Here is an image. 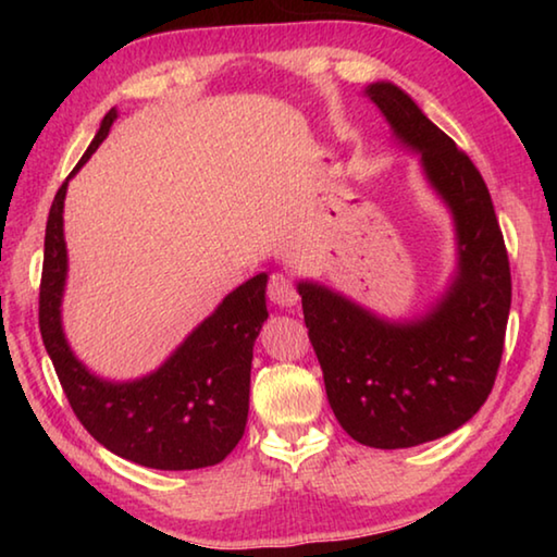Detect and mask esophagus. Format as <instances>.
<instances>
[{"instance_id":"esophagus-1","label":"esophagus","mask_w":557,"mask_h":557,"mask_svg":"<svg viewBox=\"0 0 557 557\" xmlns=\"http://www.w3.org/2000/svg\"><path fill=\"white\" fill-rule=\"evenodd\" d=\"M268 297L272 305L277 307H295L297 305V289H295V282H292L287 275H270L268 282Z\"/></svg>"}]
</instances>
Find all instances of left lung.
<instances>
[{"label": "left lung", "instance_id": "1", "mask_svg": "<svg viewBox=\"0 0 557 557\" xmlns=\"http://www.w3.org/2000/svg\"><path fill=\"white\" fill-rule=\"evenodd\" d=\"M363 92L447 206L455 275L412 319L381 317L314 280H299L297 292L338 425L366 447L405 449L459 430L486 403L504 354L511 270L488 188L455 139L393 83Z\"/></svg>", "mask_w": 557, "mask_h": 557}]
</instances>
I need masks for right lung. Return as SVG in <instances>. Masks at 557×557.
<instances>
[{
  "label": "right lung",
  "instance_id": "right-lung-1",
  "mask_svg": "<svg viewBox=\"0 0 557 557\" xmlns=\"http://www.w3.org/2000/svg\"><path fill=\"white\" fill-rule=\"evenodd\" d=\"M115 120L117 110L112 108L51 203L39 292L41 338L75 418L112 455L164 471L213 467L231 455L248 422L252 346L268 319L265 272L225 295L166 361L143 379H100L78 361L63 334L65 191Z\"/></svg>",
  "mask_w": 557,
  "mask_h": 557
}]
</instances>
